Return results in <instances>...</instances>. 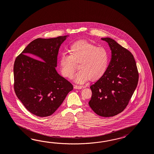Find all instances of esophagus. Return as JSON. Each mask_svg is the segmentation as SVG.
I'll return each mask as SVG.
<instances>
[{"instance_id": "34e87169", "label": "esophagus", "mask_w": 154, "mask_h": 154, "mask_svg": "<svg viewBox=\"0 0 154 154\" xmlns=\"http://www.w3.org/2000/svg\"><path fill=\"white\" fill-rule=\"evenodd\" d=\"M83 88L82 86H78V85H75L74 88L75 89H81Z\"/></svg>"}]
</instances>
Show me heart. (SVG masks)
<instances>
[{"instance_id":"1","label":"heart","mask_w":154,"mask_h":154,"mask_svg":"<svg viewBox=\"0 0 154 154\" xmlns=\"http://www.w3.org/2000/svg\"><path fill=\"white\" fill-rule=\"evenodd\" d=\"M68 52L69 55L63 52L59 60L61 73L65 77H73L75 69V61H79L80 70L75 75L74 79L79 84L89 79L91 81L99 79L107 70L109 57L104 47L79 40L70 45Z\"/></svg>"}]
</instances>
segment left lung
I'll list each match as a JSON object with an SVG mask.
<instances>
[{
	"label": "left lung",
	"instance_id": "1",
	"mask_svg": "<svg viewBox=\"0 0 154 154\" xmlns=\"http://www.w3.org/2000/svg\"><path fill=\"white\" fill-rule=\"evenodd\" d=\"M107 42L111 59L104 74L90 86V107L99 116L111 117L124 111L137 88L138 72L131 52L110 38Z\"/></svg>",
	"mask_w": 154,
	"mask_h": 154
}]
</instances>
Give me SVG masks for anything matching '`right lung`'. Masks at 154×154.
<instances>
[{
    "label": "right lung",
    "mask_w": 154,
    "mask_h": 154,
    "mask_svg": "<svg viewBox=\"0 0 154 154\" xmlns=\"http://www.w3.org/2000/svg\"><path fill=\"white\" fill-rule=\"evenodd\" d=\"M68 37L37 38L15 60V93L28 111L35 116L51 115L73 90L71 83L56 70L59 48Z\"/></svg>",
    "instance_id": "obj_1"
}]
</instances>
